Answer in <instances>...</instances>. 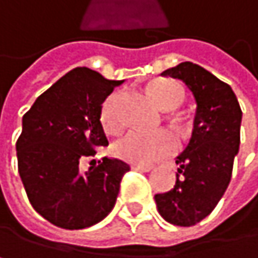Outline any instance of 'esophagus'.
<instances>
[{
  "instance_id": "34e87169",
  "label": "esophagus",
  "mask_w": 258,
  "mask_h": 258,
  "mask_svg": "<svg viewBox=\"0 0 258 258\" xmlns=\"http://www.w3.org/2000/svg\"><path fill=\"white\" fill-rule=\"evenodd\" d=\"M132 169L138 170V172H150L153 167L152 166H146V164H132Z\"/></svg>"
}]
</instances>
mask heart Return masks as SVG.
<instances>
[{
    "mask_svg": "<svg viewBox=\"0 0 258 258\" xmlns=\"http://www.w3.org/2000/svg\"><path fill=\"white\" fill-rule=\"evenodd\" d=\"M149 92L155 103L164 111L176 109L184 102V88L175 80H156L149 86ZM121 91H114L105 99L100 109V123L106 134H117L123 127L120 114ZM176 140L167 131L146 132L131 129L121 135L112 146L114 153L132 164H152L175 152Z\"/></svg>",
    "mask_w": 258,
    "mask_h": 258,
    "instance_id": "b5f03b06",
    "label": "heart"
}]
</instances>
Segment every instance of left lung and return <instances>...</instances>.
Here are the masks:
<instances>
[{
    "label": "left lung",
    "instance_id": "8db88e82",
    "mask_svg": "<svg viewBox=\"0 0 258 258\" xmlns=\"http://www.w3.org/2000/svg\"><path fill=\"white\" fill-rule=\"evenodd\" d=\"M161 76L187 85L196 114L190 143L176 158V182L172 190L155 195V202L167 222L191 227L214 210L231 181L242 109L231 86L196 63L182 62Z\"/></svg>",
    "mask_w": 258,
    "mask_h": 258
}]
</instances>
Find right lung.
<instances>
[{"label":"right lung","instance_id":"right-lung-1","mask_svg":"<svg viewBox=\"0 0 258 258\" xmlns=\"http://www.w3.org/2000/svg\"><path fill=\"white\" fill-rule=\"evenodd\" d=\"M123 80L80 67L41 94L22 117L16 141L18 172L28 201L59 228L82 230L103 220L115 205L124 161L103 158L80 172V159L108 146L100 123L105 99Z\"/></svg>","mask_w":258,"mask_h":258}]
</instances>
